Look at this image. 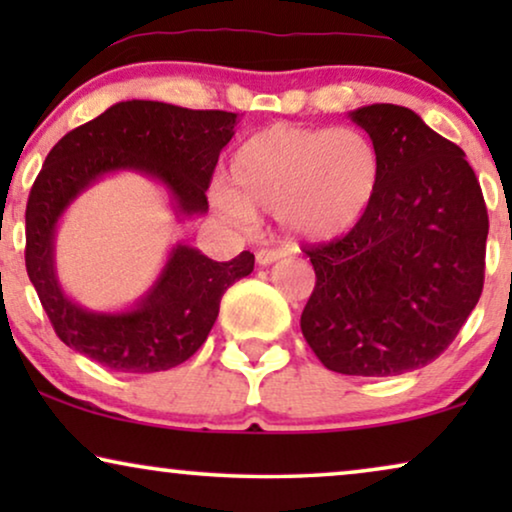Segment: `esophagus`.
<instances>
[{
    "instance_id": "1",
    "label": "esophagus",
    "mask_w": 512,
    "mask_h": 512,
    "mask_svg": "<svg viewBox=\"0 0 512 512\" xmlns=\"http://www.w3.org/2000/svg\"><path fill=\"white\" fill-rule=\"evenodd\" d=\"M284 256V251L282 249H277V247H268V249H261L256 254V263L258 265H270V263H275V261H279V258Z\"/></svg>"
}]
</instances>
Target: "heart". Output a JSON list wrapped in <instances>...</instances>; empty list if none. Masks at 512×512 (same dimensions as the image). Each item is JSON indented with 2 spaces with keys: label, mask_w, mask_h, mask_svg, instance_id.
<instances>
[{
  "label": "heart",
  "mask_w": 512,
  "mask_h": 512,
  "mask_svg": "<svg viewBox=\"0 0 512 512\" xmlns=\"http://www.w3.org/2000/svg\"><path fill=\"white\" fill-rule=\"evenodd\" d=\"M380 177V156L363 132L277 123L233 151L226 191H216L214 202L228 219L270 214L293 242L321 244L359 226Z\"/></svg>",
  "instance_id": "obj_1"
}]
</instances>
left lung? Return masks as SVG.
<instances>
[{
	"instance_id": "1",
	"label": "left lung",
	"mask_w": 512,
	"mask_h": 512,
	"mask_svg": "<svg viewBox=\"0 0 512 512\" xmlns=\"http://www.w3.org/2000/svg\"><path fill=\"white\" fill-rule=\"evenodd\" d=\"M349 116L373 139L380 188L359 226L305 249L317 284L300 328L328 370L403 375L438 359L478 305L487 207L466 153L412 109Z\"/></svg>"
}]
</instances>
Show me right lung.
<instances>
[{"label": "right lung", "mask_w": 512, "mask_h": 512, "mask_svg": "<svg viewBox=\"0 0 512 512\" xmlns=\"http://www.w3.org/2000/svg\"><path fill=\"white\" fill-rule=\"evenodd\" d=\"M237 114L130 100L67 132L34 179L25 209V268L51 326L67 347L116 373L170 370L207 340L221 296L254 270L242 251L219 263L177 244L156 284L125 312H90L60 289L55 275V226L76 195L102 174L135 170L165 184L184 216L207 212V188Z\"/></svg>", "instance_id": "1"}]
</instances>
